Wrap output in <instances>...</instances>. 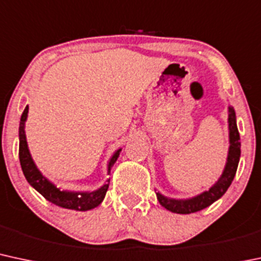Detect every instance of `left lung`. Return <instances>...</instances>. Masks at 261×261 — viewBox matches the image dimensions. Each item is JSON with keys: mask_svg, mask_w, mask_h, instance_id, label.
I'll use <instances>...</instances> for the list:
<instances>
[{"mask_svg": "<svg viewBox=\"0 0 261 261\" xmlns=\"http://www.w3.org/2000/svg\"><path fill=\"white\" fill-rule=\"evenodd\" d=\"M228 131H229V147L228 156L225 161L224 170L218 178L208 191H203L197 196L190 198H171L165 196L161 192L154 190L160 204L167 211L177 214H190L196 213L204 208L210 207L212 203L218 200L223 194L227 192L229 186L233 182L234 176L237 173L238 163L240 160V136L237 126L236 110L233 107H228Z\"/></svg>", "mask_w": 261, "mask_h": 261, "instance_id": "left-lung-1", "label": "left lung"}]
</instances>
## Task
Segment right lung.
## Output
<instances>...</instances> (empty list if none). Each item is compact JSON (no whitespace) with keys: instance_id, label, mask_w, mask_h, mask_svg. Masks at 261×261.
Here are the masks:
<instances>
[{"instance_id":"1","label":"right lung","mask_w":261,"mask_h":261,"mask_svg":"<svg viewBox=\"0 0 261 261\" xmlns=\"http://www.w3.org/2000/svg\"><path fill=\"white\" fill-rule=\"evenodd\" d=\"M28 117V105L25 107L23 114L21 116V122H19V162H21L22 171L27 179V182L36 190L38 193H41L45 199L49 200L53 204L58 205V207L65 208V210H73V211H90L96 208L98 205L101 204V202L105 198L107 194L109 183L110 178H108L104 182L101 187H99L95 191H69V190H62L58 188L53 182L49 181L47 177L43 174L39 168L37 167L36 162L32 159V154L30 152L27 144V137H25V121ZM122 148L119 147L115 150V152L111 154L109 159L107 172L110 174L111 167L115 165V162L119 159L120 152Z\"/></svg>"}]
</instances>
